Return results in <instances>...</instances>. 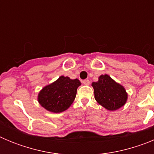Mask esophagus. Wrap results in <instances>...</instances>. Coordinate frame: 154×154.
<instances>
[{
	"mask_svg": "<svg viewBox=\"0 0 154 154\" xmlns=\"http://www.w3.org/2000/svg\"><path fill=\"white\" fill-rule=\"evenodd\" d=\"M85 85H89V83H90V82H89V79H85L83 80V82H82Z\"/></svg>",
	"mask_w": 154,
	"mask_h": 154,
	"instance_id": "obj_1",
	"label": "esophagus"
}]
</instances>
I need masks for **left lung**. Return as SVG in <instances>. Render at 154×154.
<instances>
[{"instance_id": "1", "label": "left lung", "mask_w": 154, "mask_h": 154, "mask_svg": "<svg viewBox=\"0 0 154 154\" xmlns=\"http://www.w3.org/2000/svg\"><path fill=\"white\" fill-rule=\"evenodd\" d=\"M92 85L96 100L106 109H118L126 103L127 94L125 89L108 75H100L99 81L92 82Z\"/></svg>"}]
</instances>
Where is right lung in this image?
I'll return each instance as SVG.
<instances>
[{
  "instance_id": "add662e5",
  "label": "right lung",
  "mask_w": 154,
  "mask_h": 154,
  "mask_svg": "<svg viewBox=\"0 0 154 154\" xmlns=\"http://www.w3.org/2000/svg\"><path fill=\"white\" fill-rule=\"evenodd\" d=\"M79 80L61 76L58 80L42 89L38 94V102L42 106L52 112H61L67 109L73 103Z\"/></svg>"
}]
</instances>
